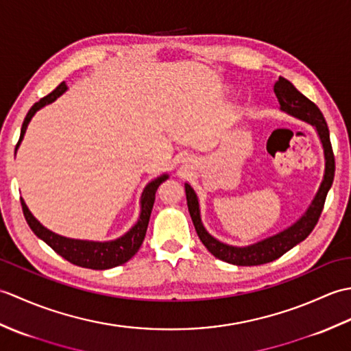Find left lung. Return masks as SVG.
I'll return each instance as SVG.
<instances>
[{
	"instance_id": "obj_1",
	"label": "left lung",
	"mask_w": 351,
	"mask_h": 351,
	"mask_svg": "<svg viewBox=\"0 0 351 351\" xmlns=\"http://www.w3.org/2000/svg\"><path fill=\"white\" fill-rule=\"evenodd\" d=\"M274 93L278 96L280 108L283 111H287V113L299 117L302 121L308 122L311 125H314L317 128L318 136L322 138V143L324 147V156H326L324 180L322 182V187H319L314 202L311 204L306 214H304L303 217L295 223V225L288 228L287 230H283V232L278 235L267 238L264 241L247 245V247H234V245L223 244L206 232L202 221H200L199 202H197L196 193L189 184H185V195H187L189 211L200 241L204 243L205 247L210 250L215 258H219L221 261H225V263L234 264V265H261V264L271 263V261L280 258L283 253H287L289 249H293L295 244L303 241L318 223L319 215H322L323 208H324L326 196L332 187V182L335 178V155H333V149L330 143L329 128H327L326 119L322 111H319V108L314 102L297 90V88L283 77H279V80L276 81Z\"/></svg>"
}]
</instances>
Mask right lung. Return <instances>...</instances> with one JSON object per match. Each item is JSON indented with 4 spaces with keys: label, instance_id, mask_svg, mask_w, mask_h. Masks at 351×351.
I'll return each mask as SVG.
<instances>
[{
    "label": "right lung",
    "instance_id": "right-lung-1",
    "mask_svg": "<svg viewBox=\"0 0 351 351\" xmlns=\"http://www.w3.org/2000/svg\"><path fill=\"white\" fill-rule=\"evenodd\" d=\"M64 90H66V83L63 81V83L58 84L49 95L43 96L39 102H36L34 106L29 108V111L24 119V123H22L21 137L16 147H14V152H16L21 140L25 134L27 125L29 123V121H32V117L34 116L36 111L42 108L43 106H47V104L56 101ZM166 180H167V175H162L146 185L143 195H141V213H140L138 221L123 237L117 238L114 241L96 243V241L71 240V238H64L51 232V230L43 228L40 223L33 217L32 213L28 211L27 205L24 204V200L21 199L22 213H24V217L33 232L39 238H42V240L47 243L52 250L57 252L62 258L69 261L71 264H75L84 268H92V270H107V268H113L121 264H125L126 261H130L138 252L140 245L143 243L145 235H146L149 217H151V211L155 202L156 189H158L160 184H162V181Z\"/></svg>",
    "mask_w": 351,
    "mask_h": 351
}]
</instances>
